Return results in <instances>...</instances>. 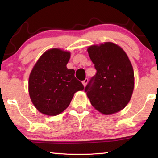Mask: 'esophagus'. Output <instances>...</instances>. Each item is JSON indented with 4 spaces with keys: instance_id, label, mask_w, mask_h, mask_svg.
Segmentation results:
<instances>
[{
    "instance_id": "1",
    "label": "esophagus",
    "mask_w": 158,
    "mask_h": 158,
    "mask_svg": "<svg viewBox=\"0 0 158 158\" xmlns=\"http://www.w3.org/2000/svg\"><path fill=\"white\" fill-rule=\"evenodd\" d=\"M88 81H89V79H85V80H84V81H82V84L84 85V86H85V85L87 84Z\"/></svg>"
}]
</instances>
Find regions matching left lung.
Wrapping results in <instances>:
<instances>
[{"label":"left lung","instance_id":"obj_1","mask_svg":"<svg viewBox=\"0 0 158 158\" xmlns=\"http://www.w3.org/2000/svg\"><path fill=\"white\" fill-rule=\"evenodd\" d=\"M87 51L97 70L85 88L92 106L104 115L121 111L129 103L135 87L133 68L127 53L111 42L91 45Z\"/></svg>","mask_w":158,"mask_h":158}]
</instances>
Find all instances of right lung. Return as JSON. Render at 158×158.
<instances>
[{
	"label": "right lung",
	"instance_id": "obj_1",
	"mask_svg": "<svg viewBox=\"0 0 158 158\" xmlns=\"http://www.w3.org/2000/svg\"><path fill=\"white\" fill-rule=\"evenodd\" d=\"M70 52L53 48L42 54L31 72L28 93L37 110L47 116H56L68 107L74 93L84 85L68 69Z\"/></svg>",
	"mask_w": 158,
	"mask_h": 158
}]
</instances>
